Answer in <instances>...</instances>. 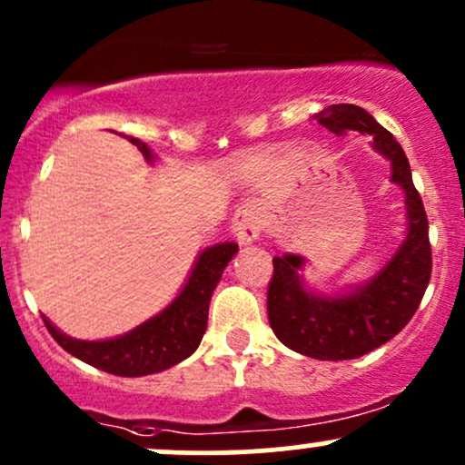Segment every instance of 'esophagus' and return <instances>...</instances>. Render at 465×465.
Here are the masks:
<instances>
[{"label": "esophagus", "instance_id": "esophagus-1", "mask_svg": "<svg viewBox=\"0 0 465 465\" xmlns=\"http://www.w3.org/2000/svg\"><path fill=\"white\" fill-rule=\"evenodd\" d=\"M262 224H264L262 209L249 203V205H242L238 209L236 216H233L232 232L241 244H252L253 241H258L260 232H262Z\"/></svg>", "mask_w": 465, "mask_h": 465}]
</instances>
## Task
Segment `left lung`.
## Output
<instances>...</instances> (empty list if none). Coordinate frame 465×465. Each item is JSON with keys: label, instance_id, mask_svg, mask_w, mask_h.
I'll return each mask as SVG.
<instances>
[{"label": "left lung", "instance_id": "8db88e82", "mask_svg": "<svg viewBox=\"0 0 465 465\" xmlns=\"http://www.w3.org/2000/svg\"><path fill=\"white\" fill-rule=\"evenodd\" d=\"M315 119L338 136L346 132L373 136V150L391 161V181L406 193V241L375 278L340 295L311 293L300 278L304 258L275 256L267 313L275 338L295 353L331 361L355 360L395 338L420 307L432 272L428 218L404 150L369 112L338 104L318 112Z\"/></svg>", "mask_w": 465, "mask_h": 465}]
</instances>
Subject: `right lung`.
Wrapping results in <instances>:
<instances>
[{"label": "right lung", "instance_id": "add662e5", "mask_svg": "<svg viewBox=\"0 0 465 465\" xmlns=\"http://www.w3.org/2000/svg\"><path fill=\"white\" fill-rule=\"evenodd\" d=\"M127 141L139 147L147 161H154V154L145 143L134 139V136H127ZM236 252V242H221L207 247L198 256L190 280L174 302L147 322L114 340H74L61 333L48 318H44V324L61 349L68 351L76 360L94 366V369L121 377L161 373L178 361L187 360L198 349L207 331L209 300H212L216 284L221 282L224 267Z\"/></svg>", "mask_w": 465, "mask_h": 465}]
</instances>
